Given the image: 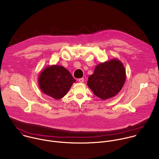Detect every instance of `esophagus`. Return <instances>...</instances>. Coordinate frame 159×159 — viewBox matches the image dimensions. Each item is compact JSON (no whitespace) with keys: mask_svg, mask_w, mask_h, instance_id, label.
<instances>
[{"mask_svg":"<svg viewBox=\"0 0 159 159\" xmlns=\"http://www.w3.org/2000/svg\"><path fill=\"white\" fill-rule=\"evenodd\" d=\"M84 78H80V79H79V82H80V83H82V82H84Z\"/></svg>","mask_w":159,"mask_h":159,"instance_id":"obj_1","label":"esophagus"}]
</instances>
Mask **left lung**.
<instances>
[{"label": "left lung", "mask_w": 159, "mask_h": 159, "mask_svg": "<svg viewBox=\"0 0 159 159\" xmlns=\"http://www.w3.org/2000/svg\"><path fill=\"white\" fill-rule=\"evenodd\" d=\"M126 81V71L123 63L113 58L98 64L94 74L88 78L87 85L99 98L106 100L115 96Z\"/></svg>", "instance_id": "8db88e82"}]
</instances>
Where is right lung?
I'll use <instances>...</instances> for the list:
<instances>
[{"instance_id": "obj_1", "label": "right lung", "mask_w": 159, "mask_h": 159, "mask_svg": "<svg viewBox=\"0 0 159 159\" xmlns=\"http://www.w3.org/2000/svg\"><path fill=\"white\" fill-rule=\"evenodd\" d=\"M76 80L65 67L53 65L40 73L38 84L41 91L55 99L63 98Z\"/></svg>"}]
</instances>
